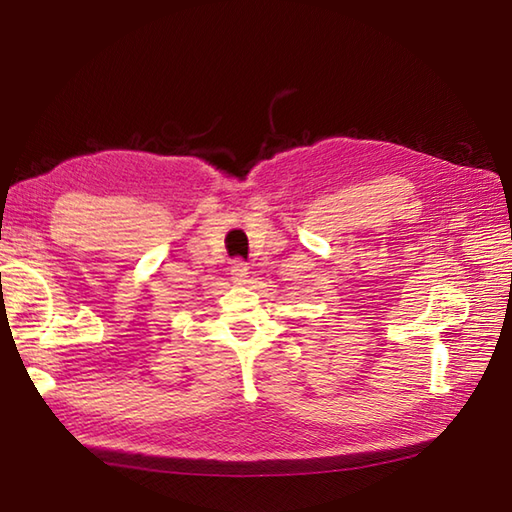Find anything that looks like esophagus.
Listing matches in <instances>:
<instances>
[{
	"instance_id": "obj_1",
	"label": "esophagus",
	"mask_w": 512,
	"mask_h": 512,
	"mask_svg": "<svg viewBox=\"0 0 512 512\" xmlns=\"http://www.w3.org/2000/svg\"><path fill=\"white\" fill-rule=\"evenodd\" d=\"M231 275L235 281H239V284H244V281L248 279V264L246 262H235L233 268H231Z\"/></svg>"
}]
</instances>
